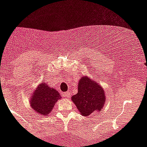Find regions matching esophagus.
Instances as JSON below:
<instances>
[{"label": "esophagus", "instance_id": "34e87169", "mask_svg": "<svg viewBox=\"0 0 147 147\" xmlns=\"http://www.w3.org/2000/svg\"><path fill=\"white\" fill-rule=\"evenodd\" d=\"M70 97V93L69 92H65L63 94V97L64 98H68Z\"/></svg>", "mask_w": 147, "mask_h": 147}]
</instances>
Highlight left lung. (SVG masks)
<instances>
[{
	"label": "left lung",
	"instance_id": "obj_1",
	"mask_svg": "<svg viewBox=\"0 0 147 147\" xmlns=\"http://www.w3.org/2000/svg\"><path fill=\"white\" fill-rule=\"evenodd\" d=\"M79 113L88 116L95 112H100L105 102V93L103 88L89 77L84 76L78 84V93L71 97Z\"/></svg>",
	"mask_w": 147,
	"mask_h": 147
}]
</instances>
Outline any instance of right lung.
I'll return each instance as SVG.
<instances>
[{"mask_svg":"<svg viewBox=\"0 0 147 147\" xmlns=\"http://www.w3.org/2000/svg\"><path fill=\"white\" fill-rule=\"evenodd\" d=\"M59 99L58 91L50 88L45 83H41L32 95L30 105L39 115L46 116L52 112L53 107Z\"/></svg>","mask_w":147,"mask_h":147,"instance_id":"right-lung-1","label":"right lung"}]
</instances>
